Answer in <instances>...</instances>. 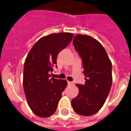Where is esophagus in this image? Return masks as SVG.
<instances>
[{"label": "esophagus", "mask_w": 131, "mask_h": 131, "mask_svg": "<svg viewBox=\"0 0 131 131\" xmlns=\"http://www.w3.org/2000/svg\"><path fill=\"white\" fill-rule=\"evenodd\" d=\"M67 84H68V86H72L74 83L73 82H68Z\"/></svg>", "instance_id": "esophagus-1"}]
</instances>
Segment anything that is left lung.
Listing matches in <instances>:
<instances>
[{"mask_svg": "<svg viewBox=\"0 0 131 131\" xmlns=\"http://www.w3.org/2000/svg\"><path fill=\"white\" fill-rule=\"evenodd\" d=\"M73 43L82 59L86 84L76 85L79 93L71 105L77 114L90 116L101 109L109 95L112 84V62L103 46L92 37L77 35Z\"/></svg>", "mask_w": 131, "mask_h": 131, "instance_id": "1", "label": "left lung"}]
</instances>
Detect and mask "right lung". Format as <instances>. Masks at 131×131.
Returning a JSON list of instances; mask_svg holds the SVG:
<instances>
[{"instance_id": "right-lung-1", "label": "right lung", "mask_w": 131, "mask_h": 131, "mask_svg": "<svg viewBox=\"0 0 131 131\" xmlns=\"http://www.w3.org/2000/svg\"><path fill=\"white\" fill-rule=\"evenodd\" d=\"M73 37L69 32L50 34L38 40L24 65L23 86L28 106L36 116L47 118L54 114L67 85L65 80L50 78L58 54ZM57 67V66H56Z\"/></svg>"}]
</instances>
